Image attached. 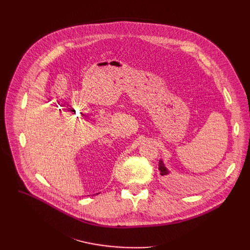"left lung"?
I'll list each match as a JSON object with an SVG mask.
<instances>
[{
	"label": "left lung",
	"instance_id": "8db88e82",
	"mask_svg": "<svg viewBox=\"0 0 250 250\" xmlns=\"http://www.w3.org/2000/svg\"><path fill=\"white\" fill-rule=\"evenodd\" d=\"M159 171H160V174L161 175H166V174H168V170L165 168V166H164V164H163V162L160 160L159 161Z\"/></svg>",
	"mask_w": 250,
	"mask_h": 250
}]
</instances>
